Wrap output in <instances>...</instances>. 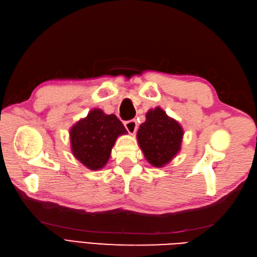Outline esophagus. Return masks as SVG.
Masks as SVG:
<instances>
[{"mask_svg":"<svg viewBox=\"0 0 257 257\" xmlns=\"http://www.w3.org/2000/svg\"><path fill=\"white\" fill-rule=\"evenodd\" d=\"M124 125H125V128L127 130V132L130 134H135L136 131H137V122L136 120H130L126 121L124 123Z\"/></svg>","mask_w":257,"mask_h":257,"instance_id":"esophagus-1","label":"esophagus"}]
</instances>
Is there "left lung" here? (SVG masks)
I'll list each match as a JSON object with an SVG mask.
<instances>
[{"label": "left lung", "mask_w": 257, "mask_h": 257, "mask_svg": "<svg viewBox=\"0 0 257 257\" xmlns=\"http://www.w3.org/2000/svg\"><path fill=\"white\" fill-rule=\"evenodd\" d=\"M183 130L161 107L150 109L137 132V141L146 160L154 167H163L181 149Z\"/></svg>", "instance_id": "left-lung-1"}]
</instances>
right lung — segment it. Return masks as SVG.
I'll use <instances>...</instances> for the list:
<instances>
[{
    "label": "right lung",
    "mask_w": 257,
    "mask_h": 257,
    "mask_svg": "<svg viewBox=\"0 0 257 257\" xmlns=\"http://www.w3.org/2000/svg\"><path fill=\"white\" fill-rule=\"evenodd\" d=\"M126 133L122 122L114 114H106L95 108L69 131L72 152L87 168L102 169L110 158L116 138Z\"/></svg>",
    "instance_id": "obj_1"
}]
</instances>
